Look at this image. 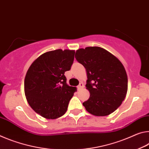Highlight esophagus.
I'll list each match as a JSON object with an SVG mask.
<instances>
[{
  "mask_svg": "<svg viewBox=\"0 0 149 149\" xmlns=\"http://www.w3.org/2000/svg\"><path fill=\"white\" fill-rule=\"evenodd\" d=\"M84 87V84H83V83H82V82H80V84H79V86H78V89L79 90H80L81 88H82Z\"/></svg>",
  "mask_w": 149,
  "mask_h": 149,
  "instance_id": "34e87169",
  "label": "esophagus"
}]
</instances>
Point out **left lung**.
Segmentation results:
<instances>
[{
	"instance_id": "8db88e82",
	"label": "left lung",
	"mask_w": 149,
	"mask_h": 149,
	"mask_svg": "<svg viewBox=\"0 0 149 149\" xmlns=\"http://www.w3.org/2000/svg\"><path fill=\"white\" fill-rule=\"evenodd\" d=\"M75 58L87 72L86 86L91 96L82 104L86 111L96 116L113 113L122 103L127 92V76L122 63L99 47L79 49Z\"/></svg>"
}]
</instances>
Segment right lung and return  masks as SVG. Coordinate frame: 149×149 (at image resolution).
Listing matches in <instances>:
<instances>
[{"label": "right lung", "mask_w": 149, "mask_h": 149, "mask_svg": "<svg viewBox=\"0 0 149 149\" xmlns=\"http://www.w3.org/2000/svg\"><path fill=\"white\" fill-rule=\"evenodd\" d=\"M74 51L57 49L40 55L26 73L24 91L26 99L36 113L46 119L64 115L76 91L67 84L65 72L74 61Z\"/></svg>", "instance_id": "1"}]
</instances>
